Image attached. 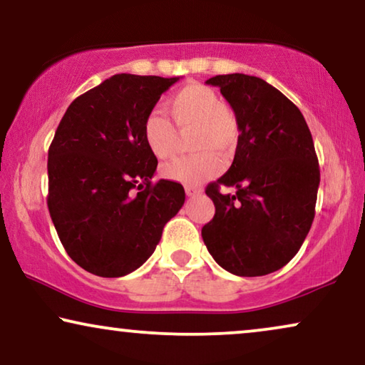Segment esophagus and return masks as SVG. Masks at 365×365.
I'll use <instances>...</instances> for the list:
<instances>
[{
    "mask_svg": "<svg viewBox=\"0 0 365 365\" xmlns=\"http://www.w3.org/2000/svg\"><path fill=\"white\" fill-rule=\"evenodd\" d=\"M184 191H186L187 196H196V194L202 192V189L196 187V186H186V187H184Z\"/></svg>",
    "mask_w": 365,
    "mask_h": 365,
    "instance_id": "1",
    "label": "esophagus"
}]
</instances>
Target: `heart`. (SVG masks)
<instances>
[{
    "instance_id": "heart-1",
    "label": "heart",
    "mask_w": 365,
    "mask_h": 365,
    "mask_svg": "<svg viewBox=\"0 0 365 365\" xmlns=\"http://www.w3.org/2000/svg\"><path fill=\"white\" fill-rule=\"evenodd\" d=\"M173 121L182 136L192 133L191 151L194 156L164 164L163 178L169 181L196 186L222 171L224 163L217 154L234 153L241 138L239 121L224 104L216 89L206 84H186L168 101ZM163 113H149L143 123L144 143L154 158L169 159L179 148V134Z\"/></svg>"
}]
</instances>
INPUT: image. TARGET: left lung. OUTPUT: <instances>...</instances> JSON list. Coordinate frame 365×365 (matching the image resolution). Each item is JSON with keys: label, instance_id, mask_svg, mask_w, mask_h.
<instances>
[{"label": "left lung", "instance_id": "obj_1", "mask_svg": "<svg viewBox=\"0 0 365 365\" xmlns=\"http://www.w3.org/2000/svg\"><path fill=\"white\" fill-rule=\"evenodd\" d=\"M206 83L221 88L241 138L231 168L206 187L216 214L202 227L204 244L231 274L266 276L296 256L312 226L321 181L312 134L296 104L261 78L234 73ZM224 185L237 194L222 195Z\"/></svg>", "mask_w": 365, "mask_h": 365}]
</instances>
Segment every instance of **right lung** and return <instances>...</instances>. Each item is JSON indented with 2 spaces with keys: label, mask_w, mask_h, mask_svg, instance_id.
Masks as SVG:
<instances>
[{
  "label": "right lung",
  "mask_w": 365,
  "mask_h": 365,
  "mask_svg": "<svg viewBox=\"0 0 365 365\" xmlns=\"http://www.w3.org/2000/svg\"><path fill=\"white\" fill-rule=\"evenodd\" d=\"M179 78L114 74L69 104L48 151V209L68 256L121 277L148 261L182 207L184 187L151 182L143 123Z\"/></svg>",
  "instance_id": "1"
}]
</instances>
